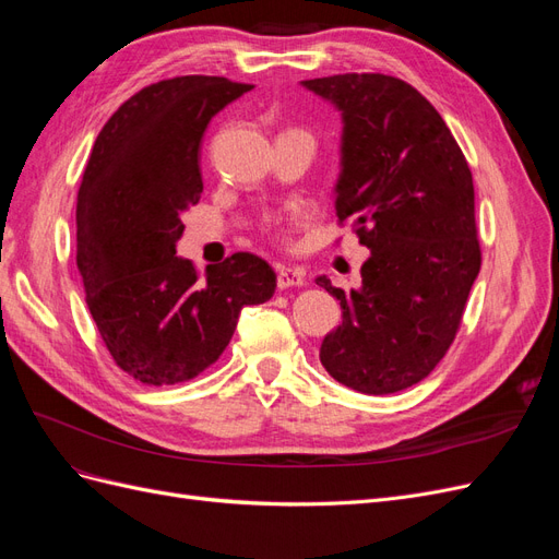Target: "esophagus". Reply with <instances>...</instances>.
Returning <instances> with one entry per match:
<instances>
[{"label":"esophagus","instance_id":"34e87169","mask_svg":"<svg viewBox=\"0 0 559 559\" xmlns=\"http://www.w3.org/2000/svg\"><path fill=\"white\" fill-rule=\"evenodd\" d=\"M306 282V270L302 267H280L277 270V286L289 289V286H302Z\"/></svg>","mask_w":559,"mask_h":559}]
</instances>
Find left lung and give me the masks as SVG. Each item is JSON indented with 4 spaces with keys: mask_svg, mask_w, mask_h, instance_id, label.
<instances>
[{
    "mask_svg": "<svg viewBox=\"0 0 559 559\" xmlns=\"http://www.w3.org/2000/svg\"><path fill=\"white\" fill-rule=\"evenodd\" d=\"M343 116L337 222L370 249L361 289L317 284L343 324L319 349L329 376L361 394H396L445 357L480 273L473 177L429 99L386 74L302 81Z\"/></svg>",
    "mask_w": 559,
    "mask_h": 559,
    "instance_id": "1",
    "label": "left lung"
}]
</instances>
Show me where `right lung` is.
<instances>
[{"label":"right lung","mask_w":559,"mask_h":559,"mask_svg":"<svg viewBox=\"0 0 559 559\" xmlns=\"http://www.w3.org/2000/svg\"><path fill=\"white\" fill-rule=\"evenodd\" d=\"M251 91L224 76H175L134 93L99 130L76 195V265L116 366L144 384L193 380L228 347L240 310L273 298L277 275L249 251L198 275L177 257L198 205V151L212 116Z\"/></svg>","instance_id":"obj_1"}]
</instances>
